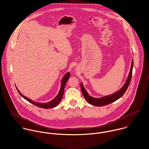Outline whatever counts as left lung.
<instances>
[{
	"instance_id": "1",
	"label": "left lung",
	"mask_w": 149,
	"mask_h": 149,
	"mask_svg": "<svg viewBox=\"0 0 149 149\" xmlns=\"http://www.w3.org/2000/svg\"><path fill=\"white\" fill-rule=\"evenodd\" d=\"M132 68H133V60H132V65H131L129 74L128 75V77L126 79V82L123 85V86L119 90L116 91L113 94H111L110 95H108L106 96H104L100 98H94L90 96L87 93V91H86V90L85 89V88L84 87L82 83H81V91L86 101L92 105H94L97 106H103L104 105L110 104L112 102L121 98L122 96L125 94V91H126L130 83L132 76Z\"/></svg>"
}]
</instances>
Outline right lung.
Wrapping results in <instances>:
<instances>
[{
	"mask_svg": "<svg viewBox=\"0 0 149 149\" xmlns=\"http://www.w3.org/2000/svg\"><path fill=\"white\" fill-rule=\"evenodd\" d=\"M70 76V72H67L66 74L63 76V77L62 78V81H61V88H60V90L58 94V95L52 99L51 100L50 102H47V103H38V102H34L33 100L31 99H29L28 98H27L26 97L24 96L19 91V90L17 89V90L18 91V93H19V94L24 98V99L27 100V101H29V102L31 103L32 104H33L34 105L36 106H38V107H42V108H44V109H50V108H52V107H55L56 106H57L60 102L61 101V100L62 99V97H63V93H64V90H65V85L66 84Z\"/></svg>",
	"mask_w": 149,
	"mask_h": 149,
	"instance_id": "obj_1",
	"label": "right lung"
}]
</instances>
